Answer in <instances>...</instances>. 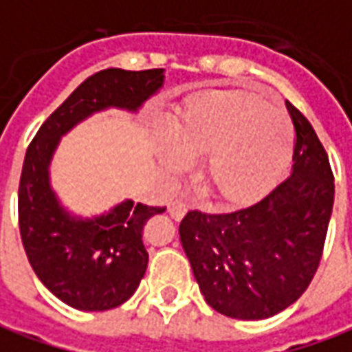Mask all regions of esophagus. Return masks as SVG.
Segmentation results:
<instances>
[{
  "mask_svg": "<svg viewBox=\"0 0 352 352\" xmlns=\"http://www.w3.org/2000/svg\"><path fill=\"white\" fill-rule=\"evenodd\" d=\"M186 210H188V206H186V201L181 200V198H177V200L169 201L168 211H169V215L175 219V221L183 219V215L186 213Z\"/></svg>",
  "mask_w": 352,
  "mask_h": 352,
  "instance_id": "1",
  "label": "esophagus"
}]
</instances>
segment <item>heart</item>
<instances>
[{"mask_svg":"<svg viewBox=\"0 0 352 352\" xmlns=\"http://www.w3.org/2000/svg\"><path fill=\"white\" fill-rule=\"evenodd\" d=\"M162 144L164 164L186 168L201 156L200 181L223 204L242 206L274 188L294 156V127L282 108L248 89L206 91L184 104Z\"/></svg>","mask_w":352,"mask_h":352,"instance_id":"1","label":"heart"}]
</instances>
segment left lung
Masks as SVG:
<instances>
[{
  "mask_svg": "<svg viewBox=\"0 0 352 352\" xmlns=\"http://www.w3.org/2000/svg\"><path fill=\"white\" fill-rule=\"evenodd\" d=\"M296 127L294 171L265 198L230 213L188 211L179 225L194 278L211 309L263 320L296 303L320 265L333 208V173L313 125Z\"/></svg>",
  "mask_w": 352,
  "mask_h": 352,
  "instance_id": "8db88e82",
  "label": "left lung"
}]
</instances>
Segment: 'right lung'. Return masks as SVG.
Listing matches in <instances>:
<instances>
[{
  "instance_id": "obj_1",
  "label": "right lung",
  "mask_w": 352,
  "mask_h": 352,
  "mask_svg": "<svg viewBox=\"0 0 352 352\" xmlns=\"http://www.w3.org/2000/svg\"><path fill=\"white\" fill-rule=\"evenodd\" d=\"M164 68L93 74L43 122L28 144L19 183V228L32 269L43 286L78 311L116 309L146 272V221L166 208L125 200L95 219L72 217L49 184V164L60 137L104 108L135 112L162 87Z\"/></svg>"
}]
</instances>
